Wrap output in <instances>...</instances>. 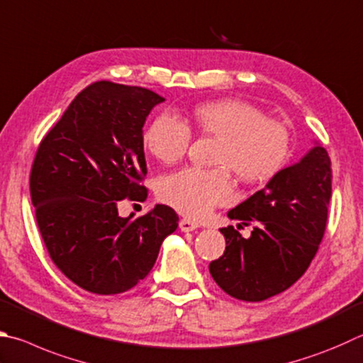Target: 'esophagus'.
I'll use <instances>...</instances> for the list:
<instances>
[{
  "instance_id": "esophagus-1",
  "label": "esophagus",
  "mask_w": 363,
  "mask_h": 363,
  "mask_svg": "<svg viewBox=\"0 0 363 363\" xmlns=\"http://www.w3.org/2000/svg\"><path fill=\"white\" fill-rule=\"evenodd\" d=\"M179 228L182 230V232H186V233H187V232H194V230L199 228V223L189 220V219H182V220L179 222Z\"/></svg>"
}]
</instances>
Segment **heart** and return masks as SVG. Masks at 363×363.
Segmentation results:
<instances>
[{
  "instance_id": "heart-1",
  "label": "heart",
  "mask_w": 363,
  "mask_h": 363,
  "mask_svg": "<svg viewBox=\"0 0 363 363\" xmlns=\"http://www.w3.org/2000/svg\"><path fill=\"white\" fill-rule=\"evenodd\" d=\"M201 133L219 138L214 163L204 169L189 167L163 176L160 199L190 219H203L214 208L235 199L230 169L242 182H267L284 168L291 154V135L286 125L267 118L263 111L242 100L203 103L194 113ZM146 149L162 163H174L187 154L192 128L174 114L154 118L143 136Z\"/></svg>"
}]
</instances>
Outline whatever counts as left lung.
Returning a JSON list of instances; mask_svg holds the SVG:
<instances>
[{"instance_id": "obj_1", "label": "left lung", "mask_w": 363, "mask_h": 363, "mask_svg": "<svg viewBox=\"0 0 363 363\" xmlns=\"http://www.w3.org/2000/svg\"><path fill=\"white\" fill-rule=\"evenodd\" d=\"M332 167L327 150L315 144L303 159L281 169L228 217L254 225L242 238L233 225L220 228L225 252L209 263L223 292L242 301H263L298 281L318 252L327 227Z\"/></svg>"}]
</instances>
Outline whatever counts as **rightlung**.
<instances>
[{
	"mask_svg": "<svg viewBox=\"0 0 363 363\" xmlns=\"http://www.w3.org/2000/svg\"><path fill=\"white\" fill-rule=\"evenodd\" d=\"M162 101L144 87L94 82L36 150L30 194L38 228L52 262L84 291H130L177 228L179 217L164 204L138 219L121 217L117 209L123 199H147L143 127Z\"/></svg>",
	"mask_w": 363,
	"mask_h": 363,
	"instance_id": "add662e5",
	"label": "right lung"
}]
</instances>
